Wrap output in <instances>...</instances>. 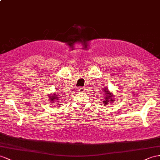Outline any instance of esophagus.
Returning a JSON list of instances; mask_svg holds the SVG:
<instances>
[{
	"mask_svg": "<svg viewBox=\"0 0 160 160\" xmlns=\"http://www.w3.org/2000/svg\"><path fill=\"white\" fill-rule=\"evenodd\" d=\"M84 88H78V91H79V92H84L85 91H84Z\"/></svg>",
	"mask_w": 160,
	"mask_h": 160,
	"instance_id": "1",
	"label": "esophagus"
}]
</instances>
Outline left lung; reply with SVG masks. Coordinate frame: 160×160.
Wrapping results in <instances>:
<instances>
[{"mask_svg":"<svg viewBox=\"0 0 160 160\" xmlns=\"http://www.w3.org/2000/svg\"><path fill=\"white\" fill-rule=\"evenodd\" d=\"M103 93H104V95H105V99H104V101H103V103L105 105H108L109 103H112V102L115 101V100H114V98L113 97L112 93L108 91V88H103Z\"/></svg>","mask_w":160,"mask_h":160,"instance_id":"obj_1","label":"left lung"}]
</instances>
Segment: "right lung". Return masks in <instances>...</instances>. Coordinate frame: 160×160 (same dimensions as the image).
<instances>
[{
  "instance_id": "add662e5",
  "label": "right lung",
  "mask_w": 160,
  "mask_h": 160,
  "mask_svg": "<svg viewBox=\"0 0 160 160\" xmlns=\"http://www.w3.org/2000/svg\"><path fill=\"white\" fill-rule=\"evenodd\" d=\"M59 97H58V95H55V93L53 94V95H49V99H49V101H51V103H55V101L57 102V101L59 99Z\"/></svg>"
}]
</instances>
